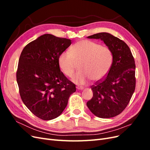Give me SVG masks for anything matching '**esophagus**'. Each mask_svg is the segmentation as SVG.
<instances>
[{
  "instance_id": "esophagus-1",
  "label": "esophagus",
  "mask_w": 150,
  "mask_h": 150,
  "mask_svg": "<svg viewBox=\"0 0 150 150\" xmlns=\"http://www.w3.org/2000/svg\"><path fill=\"white\" fill-rule=\"evenodd\" d=\"M76 88L78 90H83L84 89V88L81 87V86H78V87H76Z\"/></svg>"
}]
</instances>
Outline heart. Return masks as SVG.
Masks as SVG:
<instances>
[{
    "label": "heart",
    "instance_id": "obj_1",
    "mask_svg": "<svg viewBox=\"0 0 150 150\" xmlns=\"http://www.w3.org/2000/svg\"><path fill=\"white\" fill-rule=\"evenodd\" d=\"M58 65L66 76L73 74L76 62L80 69L72 77V81L84 84L89 79H101L110 71L112 62L111 50L108 47L89 40H83L61 52L58 57Z\"/></svg>",
    "mask_w": 150,
    "mask_h": 150
}]
</instances>
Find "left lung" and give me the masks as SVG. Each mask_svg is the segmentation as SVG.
Wrapping results in <instances>:
<instances>
[{
  "instance_id": "1",
  "label": "left lung",
  "mask_w": 150,
  "mask_h": 150,
  "mask_svg": "<svg viewBox=\"0 0 150 150\" xmlns=\"http://www.w3.org/2000/svg\"><path fill=\"white\" fill-rule=\"evenodd\" d=\"M88 38L103 40L111 50L112 62L106 78L91 86L93 96L87 106L101 118L115 117L126 108L134 91V57L128 45L111 34L98 33Z\"/></svg>"
}]
</instances>
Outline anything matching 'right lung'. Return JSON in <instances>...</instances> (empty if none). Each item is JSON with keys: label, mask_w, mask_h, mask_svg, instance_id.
Instances as JSON below:
<instances>
[{"label": "right lung", "mask_w": 150, "mask_h": 150, "mask_svg": "<svg viewBox=\"0 0 150 150\" xmlns=\"http://www.w3.org/2000/svg\"><path fill=\"white\" fill-rule=\"evenodd\" d=\"M71 40L46 34L29 43L19 57L16 74L22 101L39 118L51 120L61 115L75 84L58 65V57Z\"/></svg>", "instance_id": "add662e5"}]
</instances>
